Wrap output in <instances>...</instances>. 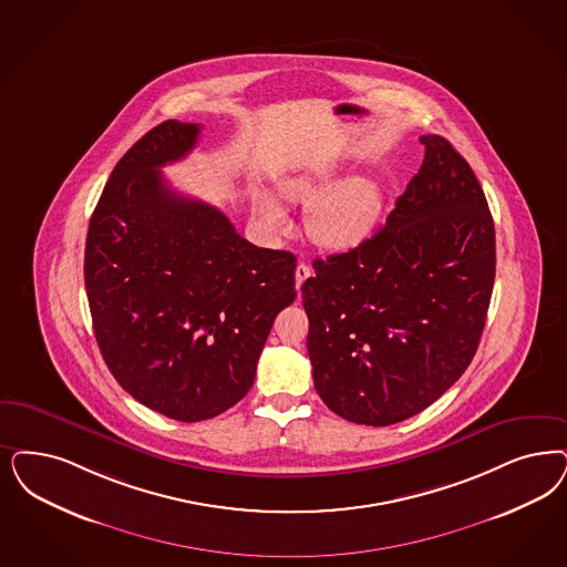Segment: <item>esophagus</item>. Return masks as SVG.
<instances>
[{"instance_id": "obj_1", "label": "esophagus", "mask_w": 567, "mask_h": 567, "mask_svg": "<svg viewBox=\"0 0 567 567\" xmlns=\"http://www.w3.org/2000/svg\"><path fill=\"white\" fill-rule=\"evenodd\" d=\"M312 276V268L308 266V264H299L297 268H295V282H297V291L301 289V285H303V280H308Z\"/></svg>"}]
</instances>
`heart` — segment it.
Instances as JSON below:
<instances>
[{"label": "heart", "instance_id": "heart-1", "mask_svg": "<svg viewBox=\"0 0 567 567\" xmlns=\"http://www.w3.org/2000/svg\"><path fill=\"white\" fill-rule=\"evenodd\" d=\"M331 182V174H297L280 179L278 193L291 203H310L306 230L316 245L346 251L372 235L383 214L385 195L381 184L371 176L348 177L329 189ZM259 214L274 230H282L289 221L272 196L261 198Z\"/></svg>", "mask_w": 567, "mask_h": 567}]
</instances>
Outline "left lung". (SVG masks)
I'll return each mask as SVG.
<instances>
[{"label": "left lung", "instance_id": "obj_1", "mask_svg": "<svg viewBox=\"0 0 567 567\" xmlns=\"http://www.w3.org/2000/svg\"><path fill=\"white\" fill-rule=\"evenodd\" d=\"M371 238L313 259L303 287L313 388L346 421L385 427L425 411L467 371L496 274L488 200L446 137Z\"/></svg>", "mask_w": 567, "mask_h": 567}]
</instances>
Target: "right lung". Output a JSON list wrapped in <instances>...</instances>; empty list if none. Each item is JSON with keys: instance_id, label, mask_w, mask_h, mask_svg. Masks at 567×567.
Listing matches in <instances>:
<instances>
[{"instance_id": "add662e5", "label": "right lung", "mask_w": 567, "mask_h": 567, "mask_svg": "<svg viewBox=\"0 0 567 567\" xmlns=\"http://www.w3.org/2000/svg\"><path fill=\"white\" fill-rule=\"evenodd\" d=\"M200 127L169 118L121 156L90 219L85 291L100 352L140 404L196 423L251 390L274 318L295 301V255L259 249L161 167Z\"/></svg>"}]
</instances>
